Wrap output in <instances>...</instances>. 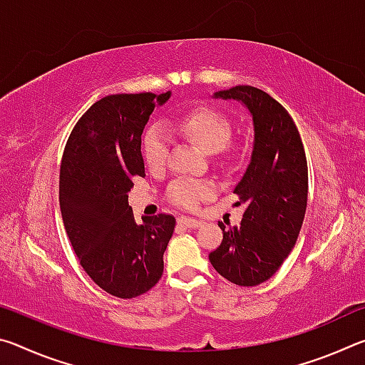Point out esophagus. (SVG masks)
Instances as JSON below:
<instances>
[{
	"label": "esophagus",
	"mask_w": 365,
	"mask_h": 365,
	"mask_svg": "<svg viewBox=\"0 0 365 365\" xmlns=\"http://www.w3.org/2000/svg\"><path fill=\"white\" fill-rule=\"evenodd\" d=\"M178 224H182V225L188 227V228H197V227L202 225V220L187 217V215H185V217H178Z\"/></svg>",
	"instance_id": "esophagus-1"
}]
</instances>
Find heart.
<instances>
[{"label":"heart","instance_id":"1","mask_svg":"<svg viewBox=\"0 0 365 365\" xmlns=\"http://www.w3.org/2000/svg\"><path fill=\"white\" fill-rule=\"evenodd\" d=\"M177 128L185 138L206 154H217L228 145L232 137V123L225 114L212 108H195L177 120ZM170 148V137L163 125H151L141 138V154L146 168L160 172L165 168ZM209 182L193 178H177L168 188L170 202L183 209H195L201 201L212 195Z\"/></svg>","mask_w":365,"mask_h":365}]
</instances>
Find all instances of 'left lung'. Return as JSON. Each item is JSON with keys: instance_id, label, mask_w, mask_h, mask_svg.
Segmentation results:
<instances>
[{"instance_id": "8db88e82", "label": "left lung", "mask_w": 365, "mask_h": 365, "mask_svg": "<svg viewBox=\"0 0 365 365\" xmlns=\"http://www.w3.org/2000/svg\"><path fill=\"white\" fill-rule=\"evenodd\" d=\"M242 101L252 115L251 163L235 187L245 205L242 224L225 228L209 255L212 267L228 282L256 287L269 280L292 252L307 206V160L292 115L265 91L250 85L214 93Z\"/></svg>"}]
</instances>
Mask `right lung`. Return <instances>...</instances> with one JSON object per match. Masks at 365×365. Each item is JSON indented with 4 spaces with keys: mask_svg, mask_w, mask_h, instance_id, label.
<instances>
[{
    "mask_svg": "<svg viewBox=\"0 0 365 365\" xmlns=\"http://www.w3.org/2000/svg\"><path fill=\"white\" fill-rule=\"evenodd\" d=\"M163 95H110L80 117L67 140L59 174V205L83 270L104 292L137 298L159 282L175 228L170 214L137 224L128 191L145 177L141 133Z\"/></svg>",
    "mask_w": 365,
    "mask_h": 365,
    "instance_id": "obj_1",
    "label": "right lung"
}]
</instances>
